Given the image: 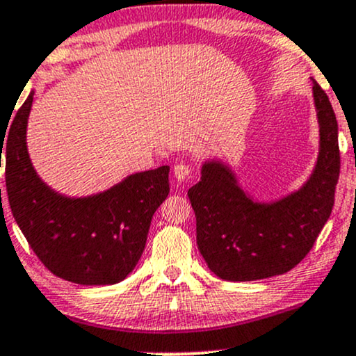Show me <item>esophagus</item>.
<instances>
[{
    "label": "esophagus",
    "instance_id": "1",
    "mask_svg": "<svg viewBox=\"0 0 356 356\" xmlns=\"http://www.w3.org/2000/svg\"><path fill=\"white\" fill-rule=\"evenodd\" d=\"M191 172H192L191 165L182 164V162H181V164H175V165H174V177L177 179L179 182L186 181V179L191 175Z\"/></svg>",
    "mask_w": 356,
    "mask_h": 356
}]
</instances>
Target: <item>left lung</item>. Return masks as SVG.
I'll list each match as a JSON object with an SVG mask.
<instances>
[{
	"mask_svg": "<svg viewBox=\"0 0 356 356\" xmlns=\"http://www.w3.org/2000/svg\"><path fill=\"white\" fill-rule=\"evenodd\" d=\"M320 154L300 191L275 202H256L220 161L202 165L189 195L197 246L207 266L226 281L283 275L305 259L332 214L340 177L338 122L328 95L313 81Z\"/></svg>",
	"mask_w": 356,
	"mask_h": 356,
	"instance_id": "8db88e82",
	"label": "left lung"
}]
</instances>
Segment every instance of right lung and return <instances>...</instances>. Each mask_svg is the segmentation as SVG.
<instances>
[{
	"instance_id": "obj_1",
	"label": "right lung",
	"mask_w": 356,
	"mask_h": 356,
	"mask_svg": "<svg viewBox=\"0 0 356 356\" xmlns=\"http://www.w3.org/2000/svg\"><path fill=\"white\" fill-rule=\"evenodd\" d=\"M31 104L33 92L15 113L8 132L0 134L8 201L16 224L55 276L85 286L120 283L140 259L154 212L169 195V165L129 175L100 194L65 197L31 165L26 149Z\"/></svg>"
}]
</instances>
